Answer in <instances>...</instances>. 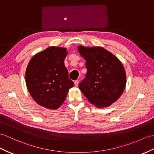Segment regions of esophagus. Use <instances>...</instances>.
<instances>
[{
    "mask_svg": "<svg viewBox=\"0 0 154 154\" xmlns=\"http://www.w3.org/2000/svg\"><path fill=\"white\" fill-rule=\"evenodd\" d=\"M74 83L75 86H78V84H79V81H78V80H75V81L74 82Z\"/></svg>",
    "mask_w": 154,
    "mask_h": 154,
    "instance_id": "obj_1",
    "label": "esophagus"
}]
</instances>
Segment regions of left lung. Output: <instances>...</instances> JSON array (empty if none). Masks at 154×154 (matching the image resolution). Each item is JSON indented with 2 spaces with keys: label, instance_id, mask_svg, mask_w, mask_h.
I'll return each mask as SVG.
<instances>
[{
  "label": "left lung",
  "instance_id": "8db88e82",
  "mask_svg": "<svg viewBox=\"0 0 154 154\" xmlns=\"http://www.w3.org/2000/svg\"><path fill=\"white\" fill-rule=\"evenodd\" d=\"M85 59L87 73L79 88L90 103L99 108L110 106L119 99L126 85V74L122 63L101 47L79 46Z\"/></svg>",
  "mask_w": 154,
  "mask_h": 154
}]
</instances>
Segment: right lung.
Instances as JSON below:
<instances>
[{"label":"right lung","mask_w":154,"mask_h":154,"mask_svg":"<svg viewBox=\"0 0 154 154\" xmlns=\"http://www.w3.org/2000/svg\"><path fill=\"white\" fill-rule=\"evenodd\" d=\"M66 48L51 46L36 54L29 61L25 73L26 85L39 105L57 109L74 85L64 64Z\"/></svg>","instance_id":"add662e5"}]
</instances>
